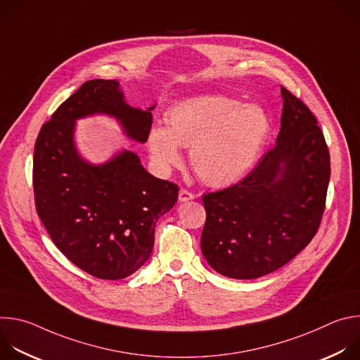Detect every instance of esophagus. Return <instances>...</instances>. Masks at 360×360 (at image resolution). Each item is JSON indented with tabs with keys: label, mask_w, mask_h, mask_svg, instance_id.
<instances>
[{
	"label": "esophagus",
	"mask_w": 360,
	"mask_h": 360,
	"mask_svg": "<svg viewBox=\"0 0 360 360\" xmlns=\"http://www.w3.org/2000/svg\"><path fill=\"white\" fill-rule=\"evenodd\" d=\"M191 199H193V193L192 192H189L188 189H181L179 191V200L181 202H186V200H191Z\"/></svg>",
	"instance_id": "34e87169"
}]
</instances>
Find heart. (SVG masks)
<instances>
[{
	"label": "heart",
	"instance_id": "obj_1",
	"mask_svg": "<svg viewBox=\"0 0 360 360\" xmlns=\"http://www.w3.org/2000/svg\"><path fill=\"white\" fill-rule=\"evenodd\" d=\"M271 122L253 104L224 95H203L178 102L165 114V127H153L149 150L165 168L181 162L179 146H191V164L208 185L242 179L258 161Z\"/></svg>",
	"mask_w": 360,
	"mask_h": 360
}]
</instances>
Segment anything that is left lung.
Instances as JSON below:
<instances>
[{"instance_id":"8db88e82","label":"left lung","mask_w":360,"mask_h":360,"mask_svg":"<svg viewBox=\"0 0 360 360\" xmlns=\"http://www.w3.org/2000/svg\"><path fill=\"white\" fill-rule=\"evenodd\" d=\"M283 110L276 145L238 184L202 196L207 221L203 258L221 275H268L316 235L330 178V157L318 120L281 86Z\"/></svg>"}]
</instances>
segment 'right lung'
<instances>
[{"instance_id":"add662e5","label":"right lung","mask_w":360,"mask_h":360,"mask_svg":"<svg viewBox=\"0 0 360 360\" xmlns=\"http://www.w3.org/2000/svg\"><path fill=\"white\" fill-rule=\"evenodd\" d=\"M153 108L129 107L114 79H91L63 102L37 136V214L67 259L99 279H124L149 259L155 225L174 208L179 188L150 175L131 150L102 165L84 161L74 143L75 121L107 114L143 143Z\"/></svg>"}]
</instances>
